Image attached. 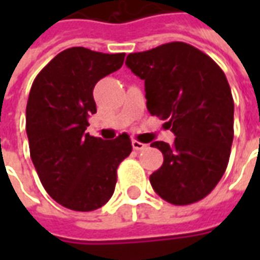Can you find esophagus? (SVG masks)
I'll return each mask as SVG.
<instances>
[{"instance_id": "esophagus-1", "label": "esophagus", "mask_w": 260, "mask_h": 260, "mask_svg": "<svg viewBox=\"0 0 260 260\" xmlns=\"http://www.w3.org/2000/svg\"><path fill=\"white\" fill-rule=\"evenodd\" d=\"M132 147L135 149V150H145L147 147V145H145V143H142V142H138V141H132Z\"/></svg>"}]
</instances>
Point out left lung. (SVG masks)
Returning a JSON list of instances; mask_svg holds the SVG:
<instances>
[{
  "label": "left lung",
  "instance_id": "left-lung-1",
  "mask_svg": "<svg viewBox=\"0 0 260 260\" xmlns=\"http://www.w3.org/2000/svg\"><path fill=\"white\" fill-rule=\"evenodd\" d=\"M125 64L145 80L149 113L175 135L171 145H150L164 157L150 175L153 189L178 206L201 201L221 180L234 138V100L225 75L209 55L182 42L132 53Z\"/></svg>",
  "mask_w": 260,
  "mask_h": 260
}]
</instances>
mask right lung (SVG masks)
Returning <instances> with one entry per match:
<instances>
[{
  "label": "right lung",
  "mask_w": 260,
  "mask_h": 260,
  "mask_svg": "<svg viewBox=\"0 0 260 260\" xmlns=\"http://www.w3.org/2000/svg\"><path fill=\"white\" fill-rule=\"evenodd\" d=\"M125 54L72 47L37 75L26 106L31 161L54 201L76 212L106 205L117 184L119 163L132 152L129 136L103 141L85 132L96 110L93 89L124 64Z\"/></svg>",
  "instance_id": "add662e5"
}]
</instances>
